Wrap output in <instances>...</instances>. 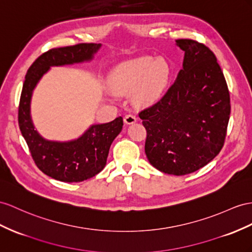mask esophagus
<instances>
[{"label": "esophagus", "instance_id": "obj_1", "mask_svg": "<svg viewBox=\"0 0 252 252\" xmlns=\"http://www.w3.org/2000/svg\"><path fill=\"white\" fill-rule=\"evenodd\" d=\"M136 121H137L136 116L133 114H127L125 116V124H126V125H133Z\"/></svg>", "mask_w": 252, "mask_h": 252}]
</instances>
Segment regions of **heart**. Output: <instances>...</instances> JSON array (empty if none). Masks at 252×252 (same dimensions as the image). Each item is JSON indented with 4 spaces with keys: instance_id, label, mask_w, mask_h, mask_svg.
<instances>
[{
    "instance_id": "obj_1",
    "label": "heart",
    "mask_w": 252,
    "mask_h": 252,
    "mask_svg": "<svg viewBox=\"0 0 252 252\" xmlns=\"http://www.w3.org/2000/svg\"><path fill=\"white\" fill-rule=\"evenodd\" d=\"M170 68L166 61L151 56H140L119 63L109 74L108 86L115 94L135 92L137 104L157 101L168 84Z\"/></svg>"
}]
</instances>
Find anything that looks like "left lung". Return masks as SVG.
Segmentation results:
<instances>
[{"mask_svg": "<svg viewBox=\"0 0 252 252\" xmlns=\"http://www.w3.org/2000/svg\"><path fill=\"white\" fill-rule=\"evenodd\" d=\"M183 68L165 95L143 109L145 152L150 164L168 175L184 176L209 164L223 147L231 105L216 56L204 44L178 39Z\"/></svg>", "mask_w": 252, "mask_h": 252, "instance_id": "8db88e82", "label": "left lung"}]
</instances>
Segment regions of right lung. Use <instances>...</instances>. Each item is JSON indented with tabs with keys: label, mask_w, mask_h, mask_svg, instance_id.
Returning a JSON list of instances; mask_svg holds the SVG:
<instances>
[{
	"label": "right lung",
	"mask_w": 252,
	"mask_h": 252,
	"mask_svg": "<svg viewBox=\"0 0 252 252\" xmlns=\"http://www.w3.org/2000/svg\"><path fill=\"white\" fill-rule=\"evenodd\" d=\"M100 48L101 43H79L51 49L38 57L25 75L19 104V127L38 168L62 182H82L98 175L106 165L109 148L121 132L124 120L118 117L107 124L93 125L74 140H48L37 132L32 121V94L51 67L89 62Z\"/></svg>",
	"instance_id": "add662e5"
}]
</instances>
